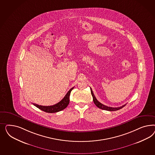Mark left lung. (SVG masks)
I'll use <instances>...</instances> for the list:
<instances>
[{"label": "left lung", "mask_w": 155, "mask_h": 155, "mask_svg": "<svg viewBox=\"0 0 155 155\" xmlns=\"http://www.w3.org/2000/svg\"><path fill=\"white\" fill-rule=\"evenodd\" d=\"M91 89V95L93 96V102H94V104L98 107V108H101L102 110H107V111H117L118 110H120L121 108H123L124 106H126V104H124L122 106L120 107H108V106H106L105 105H104L103 104H102L101 103H100L98 101L97 99V98H95V95H94V93L92 91V89L90 88Z\"/></svg>", "instance_id": "left-lung-1"}]
</instances>
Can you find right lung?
Masks as SVG:
<instances>
[{
    "label": "right lung",
    "mask_w": 155,
    "mask_h": 155,
    "mask_svg": "<svg viewBox=\"0 0 155 155\" xmlns=\"http://www.w3.org/2000/svg\"><path fill=\"white\" fill-rule=\"evenodd\" d=\"M73 88L74 87H72L69 90V91L67 93L65 96L64 97V98L62 99L60 102H59L58 103L55 104L53 106H44L38 105V104H35V103H33V104L36 107H38L39 109H40L41 110L44 111L46 113H54L62 111L68 106V104L69 103V101H70L69 97L71 95V91L73 89Z\"/></svg>",
    "instance_id": "obj_1"
}]
</instances>
